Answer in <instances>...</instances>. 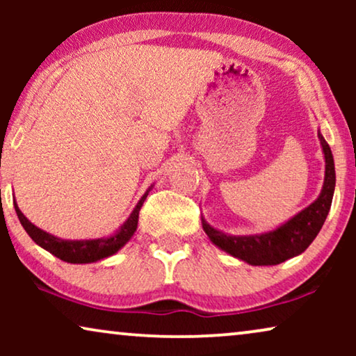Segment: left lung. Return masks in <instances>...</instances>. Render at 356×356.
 <instances>
[{
	"label": "left lung",
	"mask_w": 356,
	"mask_h": 356,
	"mask_svg": "<svg viewBox=\"0 0 356 356\" xmlns=\"http://www.w3.org/2000/svg\"><path fill=\"white\" fill-rule=\"evenodd\" d=\"M325 159V175L323 191L313 204L291 217L284 225L261 235L233 236L209 225L202 218V228L213 245L228 252L233 257L248 262L251 266H277L290 257H295L308 248L327 217L335 189V167L329 144L323 134L318 133Z\"/></svg>",
	"instance_id": "1"
}]
</instances>
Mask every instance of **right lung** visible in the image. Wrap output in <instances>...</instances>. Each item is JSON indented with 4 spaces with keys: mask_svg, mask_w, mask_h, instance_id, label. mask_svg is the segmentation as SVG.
I'll return each instance as SVG.
<instances>
[{
    "mask_svg": "<svg viewBox=\"0 0 356 356\" xmlns=\"http://www.w3.org/2000/svg\"><path fill=\"white\" fill-rule=\"evenodd\" d=\"M152 186H150L143 197L139 199L138 206L134 207V211L131 212L123 225L120 227V230H116L113 235L104 236V238H94V240H63V238L53 236L50 233L43 232L42 228L33 225L29 218L21 212V209L17 207V204L14 202V209L21 220L24 230L27 232V235L37 243L38 246H42L43 250L51 252L53 256H56L58 259L71 262V264H89V262H97L104 257L113 256L115 252H118L126 243L131 240V236L134 235L136 228H138L139 220V211L143 207V204L147 197V194Z\"/></svg>",
    "mask_w": 356,
    "mask_h": 356,
    "instance_id": "obj_1",
    "label": "right lung"
}]
</instances>
